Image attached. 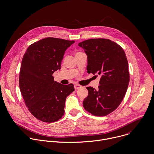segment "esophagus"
<instances>
[{
  "label": "esophagus",
  "instance_id": "1",
  "mask_svg": "<svg viewBox=\"0 0 154 154\" xmlns=\"http://www.w3.org/2000/svg\"><path fill=\"white\" fill-rule=\"evenodd\" d=\"M82 88V86H81L80 85H77V84L75 85V86H74L75 89H80V88Z\"/></svg>",
  "mask_w": 154,
  "mask_h": 154
}]
</instances>
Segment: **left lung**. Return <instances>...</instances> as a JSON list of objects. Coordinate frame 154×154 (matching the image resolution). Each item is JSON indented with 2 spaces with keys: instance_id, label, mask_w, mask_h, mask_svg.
Instances as JSON below:
<instances>
[{
  "instance_id": "8db88e82",
  "label": "left lung",
  "mask_w": 154,
  "mask_h": 154,
  "mask_svg": "<svg viewBox=\"0 0 154 154\" xmlns=\"http://www.w3.org/2000/svg\"><path fill=\"white\" fill-rule=\"evenodd\" d=\"M88 56V73L101 75L98 89L87 87L83 101L86 111L97 116L113 112L121 103L129 82L128 63L122 48L107 39H91L79 43Z\"/></svg>"
}]
</instances>
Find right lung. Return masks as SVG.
<instances>
[{
  "instance_id": "add662e5",
  "label": "right lung",
  "mask_w": 154,
  "mask_h": 154,
  "mask_svg": "<svg viewBox=\"0 0 154 154\" xmlns=\"http://www.w3.org/2000/svg\"><path fill=\"white\" fill-rule=\"evenodd\" d=\"M75 42L46 38L31 44L24 53L20 68L19 86L30 112L38 119L53 122L64 115L66 97L74 85L54 80L53 74L60 69L66 50Z\"/></svg>"
}]
</instances>
